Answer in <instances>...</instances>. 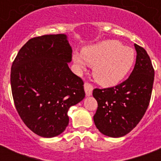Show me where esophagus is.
I'll use <instances>...</instances> for the list:
<instances>
[{
	"instance_id": "1",
	"label": "esophagus",
	"mask_w": 161,
	"mask_h": 161,
	"mask_svg": "<svg viewBox=\"0 0 161 161\" xmlns=\"http://www.w3.org/2000/svg\"><path fill=\"white\" fill-rule=\"evenodd\" d=\"M93 85L89 83H84V90H85L86 95L90 96L92 95V93H93Z\"/></svg>"
}]
</instances>
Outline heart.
Listing matches in <instances>:
<instances>
[{"label": "heart", "instance_id": "b5f03b06", "mask_svg": "<svg viewBox=\"0 0 161 161\" xmlns=\"http://www.w3.org/2000/svg\"><path fill=\"white\" fill-rule=\"evenodd\" d=\"M73 62L80 70L85 63L93 67L95 80L104 87L117 85L131 70L135 53L130 47L114 40H106L83 49L82 54L74 53Z\"/></svg>", "mask_w": 161, "mask_h": 161}]
</instances>
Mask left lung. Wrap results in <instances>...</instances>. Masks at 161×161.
<instances>
[{
  "label": "left lung",
  "mask_w": 161,
  "mask_h": 161,
  "mask_svg": "<svg viewBox=\"0 0 161 161\" xmlns=\"http://www.w3.org/2000/svg\"><path fill=\"white\" fill-rule=\"evenodd\" d=\"M135 47L136 62L129 78L114 87L93 91L98 102L93 121L97 129L109 137H122L130 133L150 104L155 70L145 48L137 44Z\"/></svg>",
  "instance_id": "8db88e82"
}]
</instances>
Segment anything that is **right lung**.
<instances>
[{
  "mask_svg": "<svg viewBox=\"0 0 161 161\" xmlns=\"http://www.w3.org/2000/svg\"><path fill=\"white\" fill-rule=\"evenodd\" d=\"M72 47L64 34L31 38L12 63L14 103L24 124L36 135H60L69 122L68 111L85 97L83 81L70 70Z\"/></svg>",
  "mask_w": 161,
  "mask_h": 161,
  "instance_id": "add662e5",
  "label": "right lung"
}]
</instances>
